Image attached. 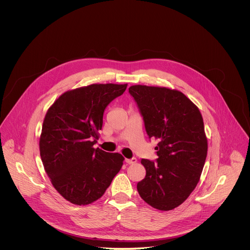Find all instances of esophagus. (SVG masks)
<instances>
[{"instance_id": "esophagus-1", "label": "esophagus", "mask_w": 250, "mask_h": 250, "mask_svg": "<svg viewBox=\"0 0 250 250\" xmlns=\"http://www.w3.org/2000/svg\"><path fill=\"white\" fill-rule=\"evenodd\" d=\"M125 162L128 164V165H134L137 163V159L136 158H132V159H125Z\"/></svg>"}]
</instances>
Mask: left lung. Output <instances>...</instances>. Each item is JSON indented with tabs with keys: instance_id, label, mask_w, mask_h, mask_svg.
<instances>
[{
	"instance_id": "1",
	"label": "left lung",
	"mask_w": 250,
	"mask_h": 250,
	"mask_svg": "<svg viewBox=\"0 0 250 250\" xmlns=\"http://www.w3.org/2000/svg\"><path fill=\"white\" fill-rule=\"evenodd\" d=\"M129 92L149 139L158 141L157 162L142 160L146 175L138 191L153 208L173 210L195 188L204 167L208 141L201 112L177 89L136 84Z\"/></svg>"
}]
</instances>
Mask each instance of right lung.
I'll return each instance as SVG.
<instances>
[{
	"label": "right lung",
	"mask_w": 250,
	"mask_h": 250,
	"mask_svg": "<svg viewBox=\"0 0 250 250\" xmlns=\"http://www.w3.org/2000/svg\"><path fill=\"white\" fill-rule=\"evenodd\" d=\"M127 83H93L62 93L48 108L39 139L44 169L57 191L75 205L99 199L123 166L118 153L93 145L107 105Z\"/></svg>",
	"instance_id": "obj_1"
}]
</instances>
